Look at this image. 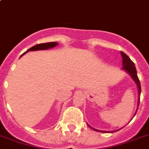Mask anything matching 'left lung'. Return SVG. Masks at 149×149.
<instances>
[{
  "instance_id": "obj_1",
  "label": "left lung",
  "mask_w": 149,
  "mask_h": 149,
  "mask_svg": "<svg viewBox=\"0 0 149 149\" xmlns=\"http://www.w3.org/2000/svg\"><path fill=\"white\" fill-rule=\"evenodd\" d=\"M120 54L122 56V63H123V67H122V69H124L125 71H126L128 72V74L131 76V77L133 79V81H135V83L136 84L138 87V93H139V96H141V83H140V80L137 77V72H136V67H135V65L133 62L132 61L131 59L128 57V56L125 54V52H120ZM139 103H140V99H138V106H139ZM137 112V111H136ZM135 113V115H136ZM89 126V125H88ZM91 128H93V130L97 132H104V131H100V130H97V129H95V128H92L91 126H89ZM114 132V131L112 132Z\"/></svg>"
}]
</instances>
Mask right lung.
<instances>
[{
  "label": "right lung",
  "mask_w": 149,
  "mask_h": 149,
  "mask_svg": "<svg viewBox=\"0 0 149 149\" xmlns=\"http://www.w3.org/2000/svg\"><path fill=\"white\" fill-rule=\"evenodd\" d=\"M58 45V43L56 42H49V43H43V44H38L37 45H34L33 47H32L29 49H28L26 52L23 53L21 56L25 54L26 52L29 51H37V50H45V49H49L51 48H53Z\"/></svg>",
  "instance_id": "1"
}]
</instances>
